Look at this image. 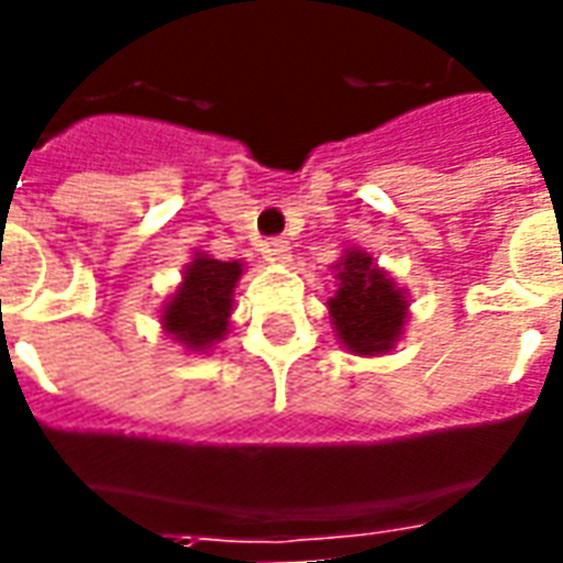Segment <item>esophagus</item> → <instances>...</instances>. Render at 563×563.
Here are the masks:
<instances>
[{
  "label": "esophagus",
  "instance_id": "esophagus-1",
  "mask_svg": "<svg viewBox=\"0 0 563 563\" xmlns=\"http://www.w3.org/2000/svg\"><path fill=\"white\" fill-rule=\"evenodd\" d=\"M289 256H292V246H289V241H283V238H271V241L262 244V258L271 262V265H286Z\"/></svg>",
  "mask_w": 563,
  "mask_h": 563
}]
</instances>
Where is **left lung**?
<instances>
[{
  "label": "left lung",
  "mask_w": 563,
  "mask_h": 563,
  "mask_svg": "<svg viewBox=\"0 0 563 563\" xmlns=\"http://www.w3.org/2000/svg\"><path fill=\"white\" fill-rule=\"evenodd\" d=\"M334 271L338 289L329 298L334 338L362 358L389 355L410 319V292L362 246H346Z\"/></svg>",
  "instance_id": "8db88e82"
}]
</instances>
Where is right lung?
<instances>
[{"mask_svg":"<svg viewBox=\"0 0 563 563\" xmlns=\"http://www.w3.org/2000/svg\"><path fill=\"white\" fill-rule=\"evenodd\" d=\"M244 262H220L208 253H192L177 289L162 305V331L186 353H210L229 331L234 286Z\"/></svg>","mask_w":563,"mask_h":563,"instance_id":"obj_1","label":"right lung"}]
</instances>
